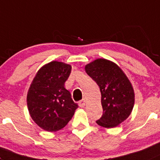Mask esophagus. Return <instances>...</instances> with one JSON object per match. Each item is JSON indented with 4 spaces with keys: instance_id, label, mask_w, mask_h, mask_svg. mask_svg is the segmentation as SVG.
Masks as SVG:
<instances>
[{
    "instance_id": "esophagus-1",
    "label": "esophagus",
    "mask_w": 160,
    "mask_h": 160,
    "mask_svg": "<svg viewBox=\"0 0 160 160\" xmlns=\"http://www.w3.org/2000/svg\"><path fill=\"white\" fill-rule=\"evenodd\" d=\"M86 100H84V99H83V100H80V101L78 102V105L80 106L81 108H84L85 106H86Z\"/></svg>"
}]
</instances>
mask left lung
<instances>
[{
  "instance_id": "left-lung-1",
  "label": "left lung",
  "mask_w": 160,
  "mask_h": 160,
  "mask_svg": "<svg viewBox=\"0 0 160 160\" xmlns=\"http://www.w3.org/2000/svg\"><path fill=\"white\" fill-rule=\"evenodd\" d=\"M86 72L100 87L103 115L97 123L104 128L121 124L134 106V90L122 70L115 63L98 58L86 65Z\"/></svg>"
}]
</instances>
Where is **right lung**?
Wrapping results in <instances>:
<instances>
[{
	"instance_id": "right-lung-1",
	"label": "right lung",
	"mask_w": 160,
	"mask_h": 160,
	"mask_svg": "<svg viewBox=\"0 0 160 160\" xmlns=\"http://www.w3.org/2000/svg\"><path fill=\"white\" fill-rule=\"evenodd\" d=\"M71 71L70 64L52 61L38 71L30 84L27 96L29 113L44 130L56 132L63 129L78 107L64 87Z\"/></svg>"
}]
</instances>
